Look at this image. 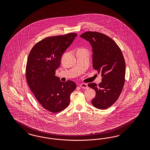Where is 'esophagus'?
<instances>
[{
    "label": "esophagus",
    "mask_w": 150,
    "mask_h": 150,
    "mask_svg": "<svg viewBox=\"0 0 150 150\" xmlns=\"http://www.w3.org/2000/svg\"><path fill=\"white\" fill-rule=\"evenodd\" d=\"M80 87H81L82 88H84V89H87L88 88V86L87 85L86 83H81L80 85Z\"/></svg>",
    "instance_id": "esophagus-1"
}]
</instances>
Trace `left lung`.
I'll return each mask as SVG.
<instances>
[{"label":"left lung","mask_w":150,"mask_h":150,"mask_svg":"<svg viewBox=\"0 0 150 150\" xmlns=\"http://www.w3.org/2000/svg\"><path fill=\"white\" fill-rule=\"evenodd\" d=\"M80 37L92 45L93 68L102 77L98 86L95 83L88 85L96 93L92 105L98 109H107L117 100L124 85L125 62L123 53L115 41L103 33L88 31Z\"/></svg>","instance_id":"obj_1"}]
</instances>
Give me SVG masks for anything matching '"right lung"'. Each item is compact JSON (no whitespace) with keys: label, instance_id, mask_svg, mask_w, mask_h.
<instances>
[{"label":"right lung","instance_id":"right-lung-1","mask_svg":"<svg viewBox=\"0 0 150 150\" xmlns=\"http://www.w3.org/2000/svg\"><path fill=\"white\" fill-rule=\"evenodd\" d=\"M76 36L69 33L45 38L33 46L28 57L26 76L28 86L41 105L52 113L61 112L68 106L70 95L76 87L73 81L63 82L55 76L62 55Z\"/></svg>","mask_w":150,"mask_h":150}]
</instances>
